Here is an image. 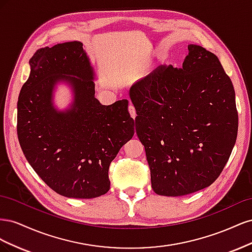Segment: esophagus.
Segmentation results:
<instances>
[{"mask_svg":"<svg viewBox=\"0 0 252 252\" xmlns=\"http://www.w3.org/2000/svg\"><path fill=\"white\" fill-rule=\"evenodd\" d=\"M128 110H129V113H130L131 118H132V119H135V117H136V112H135V109H134V107H133L132 105H129Z\"/></svg>","mask_w":252,"mask_h":252,"instance_id":"obj_1","label":"esophagus"}]
</instances>
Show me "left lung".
<instances>
[{
  "mask_svg": "<svg viewBox=\"0 0 252 252\" xmlns=\"http://www.w3.org/2000/svg\"><path fill=\"white\" fill-rule=\"evenodd\" d=\"M151 187L181 196L210 186L238 135L232 82L216 55L194 44L181 68L159 66L129 89Z\"/></svg>",
  "mask_w": 252,
  "mask_h": 252,
  "instance_id": "left-lung-1",
  "label": "left lung"
}]
</instances>
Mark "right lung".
<instances>
[{"label": "right lung", "instance_id": "1", "mask_svg": "<svg viewBox=\"0 0 252 252\" xmlns=\"http://www.w3.org/2000/svg\"><path fill=\"white\" fill-rule=\"evenodd\" d=\"M30 74L18 101V138L25 158L55 191L94 199L108 191L109 165L134 134L128 101L102 105L95 73L81 42L44 47L29 61ZM60 82L73 91L64 111L53 103Z\"/></svg>", "mask_w": 252, "mask_h": 252}]
</instances>
